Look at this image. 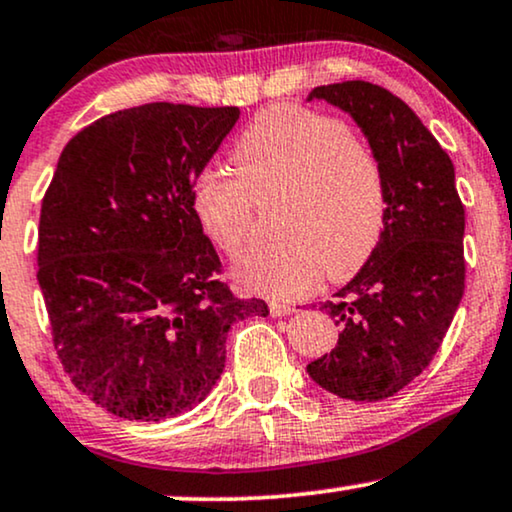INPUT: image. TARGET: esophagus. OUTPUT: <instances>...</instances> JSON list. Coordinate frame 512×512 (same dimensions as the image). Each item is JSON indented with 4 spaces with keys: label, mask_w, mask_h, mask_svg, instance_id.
I'll return each mask as SVG.
<instances>
[{
    "label": "esophagus",
    "mask_w": 512,
    "mask_h": 512,
    "mask_svg": "<svg viewBox=\"0 0 512 512\" xmlns=\"http://www.w3.org/2000/svg\"><path fill=\"white\" fill-rule=\"evenodd\" d=\"M293 312H295L293 304H286V302H271L269 304V314L271 316H288Z\"/></svg>",
    "instance_id": "34e87169"
}]
</instances>
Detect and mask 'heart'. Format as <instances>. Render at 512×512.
Instances as JSON below:
<instances>
[{
  "mask_svg": "<svg viewBox=\"0 0 512 512\" xmlns=\"http://www.w3.org/2000/svg\"><path fill=\"white\" fill-rule=\"evenodd\" d=\"M236 177L208 170L193 184V210L212 243L238 252L257 203H271L278 241L238 257L236 278L252 293L293 300L354 276L385 229V174L371 144L328 115L281 103L245 127L231 151Z\"/></svg>",
  "mask_w": 512,
  "mask_h": 512,
  "instance_id": "obj_1",
  "label": "heart"
}]
</instances>
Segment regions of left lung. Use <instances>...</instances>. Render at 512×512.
<instances>
[{
	"label": "left lung",
	"instance_id": "1",
	"mask_svg": "<svg viewBox=\"0 0 512 512\" xmlns=\"http://www.w3.org/2000/svg\"><path fill=\"white\" fill-rule=\"evenodd\" d=\"M307 101L331 103L354 120L383 165L387 193L371 260L321 302L340 326L338 345L307 373L335 397L380 401L425 371L461 304L465 210L454 163L418 115L378 84H323Z\"/></svg>",
	"mask_w": 512,
	"mask_h": 512
}]
</instances>
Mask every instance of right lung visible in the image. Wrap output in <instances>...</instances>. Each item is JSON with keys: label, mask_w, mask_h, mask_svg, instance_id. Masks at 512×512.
I'll return each instance as SVG.
<instances>
[{"label": "right lung", "mask_w": 512, "mask_h": 512, "mask_svg": "<svg viewBox=\"0 0 512 512\" xmlns=\"http://www.w3.org/2000/svg\"><path fill=\"white\" fill-rule=\"evenodd\" d=\"M238 108L146 103L82 129L42 200L37 281L77 390L125 420L181 416L224 373L226 333L267 302L217 281L193 184Z\"/></svg>", "instance_id": "right-lung-1"}]
</instances>
